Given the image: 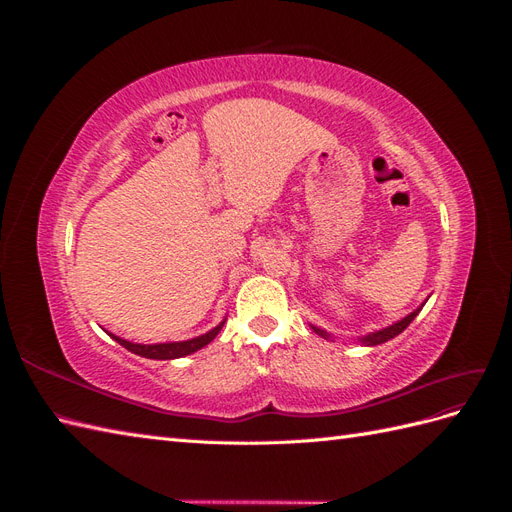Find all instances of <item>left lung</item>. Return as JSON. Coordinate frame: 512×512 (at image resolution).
Segmentation results:
<instances>
[{
  "label": "left lung",
  "mask_w": 512,
  "mask_h": 512,
  "mask_svg": "<svg viewBox=\"0 0 512 512\" xmlns=\"http://www.w3.org/2000/svg\"><path fill=\"white\" fill-rule=\"evenodd\" d=\"M418 312H421V307L416 309V312H412V314H408L404 320H399V322H395V324H391L389 329H382V331H376V333H369V335H365L361 342L363 344H367V346H378V344H384V342H389V339H393L395 335H399L401 331H404L408 324L418 316ZM320 337H324V339H329V335L324 333V331H320V329H316V327H312Z\"/></svg>",
  "instance_id": "left-lung-1"
}]
</instances>
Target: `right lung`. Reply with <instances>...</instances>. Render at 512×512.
<instances>
[{
  "label": "right lung",
  "instance_id": "obj_1",
  "mask_svg": "<svg viewBox=\"0 0 512 512\" xmlns=\"http://www.w3.org/2000/svg\"><path fill=\"white\" fill-rule=\"evenodd\" d=\"M224 327V322L218 324V327L211 329L209 333L200 335V337H194V339H188V342H173V344H153V346H147V344H132V342H126V339L121 337H115V342H119L123 348L138 354V356H145V359H160V361H166V359H179V356H188L200 348H205L209 342H213L215 335H218ZM111 335V333H108Z\"/></svg>",
  "mask_w": 512,
  "mask_h": 512
}]
</instances>
